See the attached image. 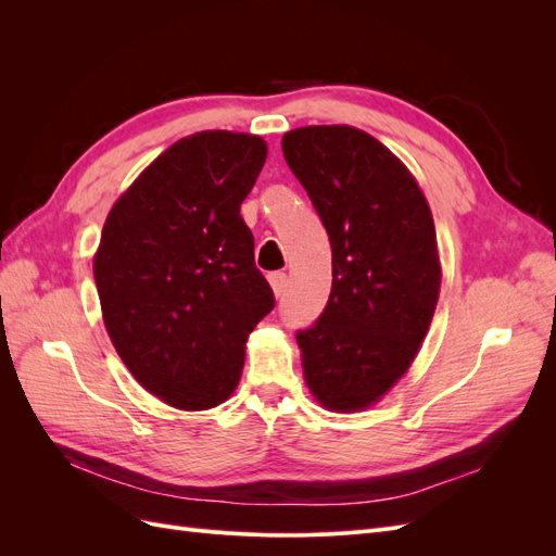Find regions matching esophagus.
<instances>
[{
	"instance_id": "1",
	"label": "esophagus",
	"mask_w": 556,
	"mask_h": 556,
	"mask_svg": "<svg viewBox=\"0 0 556 556\" xmlns=\"http://www.w3.org/2000/svg\"><path fill=\"white\" fill-rule=\"evenodd\" d=\"M268 282H271V290L276 296H282L285 292V285H288V276L276 271V274H268Z\"/></svg>"
}]
</instances>
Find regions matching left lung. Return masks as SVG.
Here are the masks:
<instances>
[{"label": "left lung", "instance_id": "1", "mask_svg": "<svg viewBox=\"0 0 556 556\" xmlns=\"http://www.w3.org/2000/svg\"><path fill=\"white\" fill-rule=\"evenodd\" d=\"M331 243V294L296 333L304 380L331 413L371 408L408 374L441 294V257L427 197L371 134L311 125L282 137Z\"/></svg>", "mask_w": 556, "mask_h": 556}]
</instances>
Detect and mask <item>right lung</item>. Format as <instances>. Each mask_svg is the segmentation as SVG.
<instances>
[{
	"instance_id": "1",
	"label": "right lung",
	"mask_w": 556,
	"mask_h": 556,
	"mask_svg": "<svg viewBox=\"0 0 556 556\" xmlns=\"http://www.w3.org/2000/svg\"><path fill=\"white\" fill-rule=\"evenodd\" d=\"M266 153L255 134H190L106 215L92 262L104 327L134 380L172 408L225 403L250 331L274 308L241 217Z\"/></svg>"
}]
</instances>
